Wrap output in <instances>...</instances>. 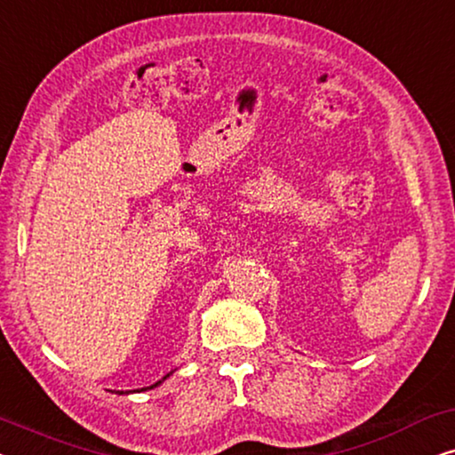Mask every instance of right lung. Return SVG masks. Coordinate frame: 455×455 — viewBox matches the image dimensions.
Listing matches in <instances>:
<instances>
[{
  "instance_id": "obj_1",
  "label": "right lung",
  "mask_w": 455,
  "mask_h": 455,
  "mask_svg": "<svg viewBox=\"0 0 455 455\" xmlns=\"http://www.w3.org/2000/svg\"><path fill=\"white\" fill-rule=\"evenodd\" d=\"M167 377H170V375H165V377H164V379H161V381H157V383H155V385H151V387H142V389H140V391H147V389H153V387H157V385H161V383H164V381H165V379H167ZM136 391H139V389H136ZM117 394H124V391H117Z\"/></svg>"
}]
</instances>
